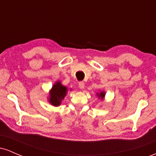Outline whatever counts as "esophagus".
I'll use <instances>...</instances> for the list:
<instances>
[{
    "label": "esophagus",
    "mask_w": 156,
    "mask_h": 156,
    "mask_svg": "<svg viewBox=\"0 0 156 156\" xmlns=\"http://www.w3.org/2000/svg\"><path fill=\"white\" fill-rule=\"evenodd\" d=\"M84 86H85V84L83 81H80L79 83H78V87H79L80 89H83L84 88Z\"/></svg>",
    "instance_id": "1"
}]
</instances>
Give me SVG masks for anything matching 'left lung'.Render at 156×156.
Here are the masks:
<instances>
[{"label":"left lung","instance_id":"1","mask_svg":"<svg viewBox=\"0 0 156 156\" xmlns=\"http://www.w3.org/2000/svg\"><path fill=\"white\" fill-rule=\"evenodd\" d=\"M98 95H99V98H101V99H103V97L105 95V93L104 92H101L100 93V94H98Z\"/></svg>","mask_w":156,"mask_h":156}]
</instances>
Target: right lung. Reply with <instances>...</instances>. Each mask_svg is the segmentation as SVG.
Returning <instances> with one entry per match:
<instances>
[{
  "label": "right lung",
  "instance_id": "obj_1",
  "mask_svg": "<svg viewBox=\"0 0 156 156\" xmlns=\"http://www.w3.org/2000/svg\"><path fill=\"white\" fill-rule=\"evenodd\" d=\"M66 94H67V87L62 85L60 82H58L55 85H53L51 91L50 103L55 106H58L60 105L61 102L63 100Z\"/></svg>",
  "mask_w": 156,
  "mask_h": 156
}]
</instances>
